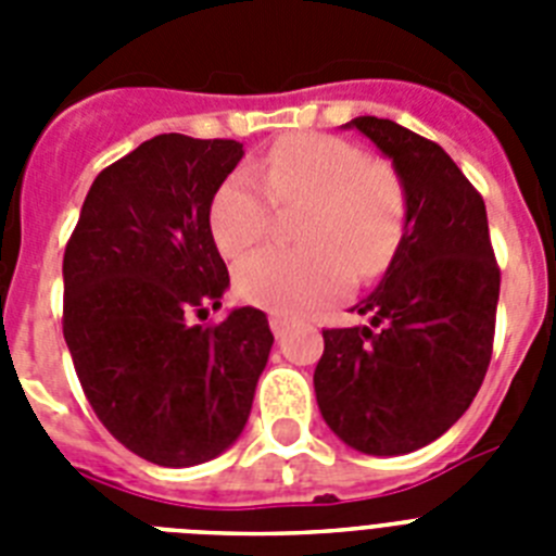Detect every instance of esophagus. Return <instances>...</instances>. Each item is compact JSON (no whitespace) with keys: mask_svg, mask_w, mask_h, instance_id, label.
<instances>
[{"mask_svg":"<svg viewBox=\"0 0 556 556\" xmlns=\"http://www.w3.org/2000/svg\"><path fill=\"white\" fill-rule=\"evenodd\" d=\"M289 326H292V320H289L287 314H278V312H273L269 314V328H273V333L278 339L283 337V333L289 331Z\"/></svg>","mask_w":556,"mask_h":556,"instance_id":"obj_1","label":"esophagus"}]
</instances>
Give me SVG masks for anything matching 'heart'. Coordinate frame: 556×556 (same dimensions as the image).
I'll return each mask as SVG.
<instances>
[{"label": "heart", "instance_id": "b5f03b06", "mask_svg": "<svg viewBox=\"0 0 556 556\" xmlns=\"http://www.w3.org/2000/svg\"><path fill=\"white\" fill-rule=\"evenodd\" d=\"M278 208H303L294 239L303 248H264L236 267L244 301L301 314L333 301L348 281L384 273L409 228L404 180L337 136L306 132L267 150L253 169H236L214 191L211 236L219 253H248L273 228Z\"/></svg>", "mask_w": 556, "mask_h": 556}]
</instances>
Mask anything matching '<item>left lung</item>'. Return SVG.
<instances>
[{"mask_svg":"<svg viewBox=\"0 0 556 556\" xmlns=\"http://www.w3.org/2000/svg\"><path fill=\"white\" fill-rule=\"evenodd\" d=\"M356 127L404 180L406 239L358 303L370 326L326 328L314 370L317 406L351 448H424L465 415L493 356L501 269L479 191L434 141L378 116Z\"/></svg>","mask_w":556,"mask_h":556,"instance_id":"left-lung-1","label":"left lung"}]
</instances>
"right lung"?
Masks as SVG:
<instances>
[{"label":"right lung","mask_w":556,"mask_h":556,"mask_svg":"<svg viewBox=\"0 0 556 556\" xmlns=\"http://www.w3.org/2000/svg\"><path fill=\"white\" fill-rule=\"evenodd\" d=\"M244 150L164 132L97 175L63 253V339L88 404L141 459L191 468L236 443L267 367V314L223 306L208 208Z\"/></svg>","instance_id":"right-lung-1"}]
</instances>
